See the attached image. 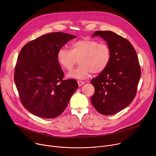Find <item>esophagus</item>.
<instances>
[{
    "label": "esophagus",
    "mask_w": 156,
    "mask_h": 156,
    "mask_svg": "<svg viewBox=\"0 0 156 156\" xmlns=\"http://www.w3.org/2000/svg\"><path fill=\"white\" fill-rule=\"evenodd\" d=\"M77 83H78V85H79V86H82V85L84 84V82L80 81V80H79V81L77 82Z\"/></svg>",
    "instance_id": "34e87169"
}]
</instances>
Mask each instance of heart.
I'll use <instances>...</instances> for the list:
<instances>
[{"label": "heart", "mask_w": 156, "mask_h": 156, "mask_svg": "<svg viewBox=\"0 0 156 156\" xmlns=\"http://www.w3.org/2000/svg\"><path fill=\"white\" fill-rule=\"evenodd\" d=\"M111 57L110 47L104 43L84 39L72 44L71 51L62 47L57 54L58 64L70 71L79 59L80 66L67 74L70 78L85 79L90 73L99 74L108 66Z\"/></svg>", "instance_id": "b5f03b06"}]
</instances>
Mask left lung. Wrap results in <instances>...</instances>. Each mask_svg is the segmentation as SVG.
I'll return each instance as SVG.
<instances>
[{"label":"left lung","instance_id":"8db88e82","mask_svg":"<svg viewBox=\"0 0 156 156\" xmlns=\"http://www.w3.org/2000/svg\"><path fill=\"white\" fill-rule=\"evenodd\" d=\"M110 47L111 61L107 68L91 80L95 92L90 101L100 114L109 115L122 111L134 100L141 75L137 53L126 39L115 32L95 31Z\"/></svg>","mask_w":156,"mask_h":156}]
</instances>
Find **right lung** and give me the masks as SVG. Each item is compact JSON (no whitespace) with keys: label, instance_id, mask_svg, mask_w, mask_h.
Masks as SVG:
<instances>
[{"label":"right lung","instance_id":"right-lung-1","mask_svg":"<svg viewBox=\"0 0 156 156\" xmlns=\"http://www.w3.org/2000/svg\"><path fill=\"white\" fill-rule=\"evenodd\" d=\"M75 35L52 32L23 46L14 71V81L23 107L39 117L61 115L78 88L75 79L63 80L57 59L58 51Z\"/></svg>","mask_w":156,"mask_h":156}]
</instances>
